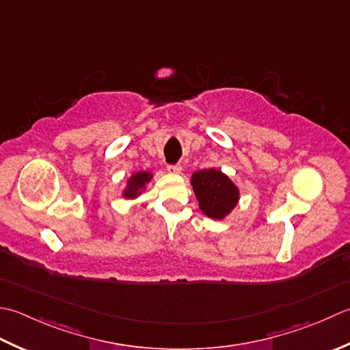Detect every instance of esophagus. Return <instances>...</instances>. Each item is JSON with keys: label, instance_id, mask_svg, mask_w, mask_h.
<instances>
[{"label": "esophagus", "instance_id": "esophagus-1", "mask_svg": "<svg viewBox=\"0 0 350 350\" xmlns=\"http://www.w3.org/2000/svg\"><path fill=\"white\" fill-rule=\"evenodd\" d=\"M168 173L171 174H180L182 173V167L179 163H174V165H168Z\"/></svg>", "mask_w": 350, "mask_h": 350}]
</instances>
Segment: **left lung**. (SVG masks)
I'll use <instances>...</instances> for the list:
<instances>
[{
    "label": "left lung",
    "mask_w": 350,
    "mask_h": 350,
    "mask_svg": "<svg viewBox=\"0 0 350 350\" xmlns=\"http://www.w3.org/2000/svg\"><path fill=\"white\" fill-rule=\"evenodd\" d=\"M191 185L198 200V208L214 220H223L238 204V187L220 170L196 171L191 177Z\"/></svg>",
    "instance_id": "obj_1"
}]
</instances>
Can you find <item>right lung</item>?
Segmentation results:
<instances>
[{
	"label": "right lung",
	"mask_w": 350,
	"mask_h": 350,
	"mask_svg": "<svg viewBox=\"0 0 350 350\" xmlns=\"http://www.w3.org/2000/svg\"><path fill=\"white\" fill-rule=\"evenodd\" d=\"M153 174L150 173V171H138V173H135L130 176V179L127 180V187L124 189V193H122V197L126 198H136L139 194L141 191L146 189V185L152 180Z\"/></svg>",
	"instance_id": "1"
}]
</instances>
